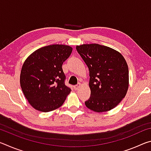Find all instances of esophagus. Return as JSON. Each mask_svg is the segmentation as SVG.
I'll use <instances>...</instances> for the list:
<instances>
[{
  "instance_id": "1",
  "label": "esophagus",
  "mask_w": 151,
  "mask_h": 151,
  "mask_svg": "<svg viewBox=\"0 0 151 151\" xmlns=\"http://www.w3.org/2000/svg\"><path fill=\"white\" fill-rule=\"evenodd\" d=\"M80 86H81V84L78 83V84H77V85H76L74 86V89H75V90H77V89H78L79 87H80Z\"/></svg>"
}]
</instances>
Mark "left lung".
<instances>
[{
  "label": "left lung",
  "instance_id": "8db88e82",
  "mask_svg": "<svg viewBox=\"0 0 151 151\" xmlns=\"http://www.w3.org/2000/svg\"><path fill=\"white\" fill-rule=\"evenodd\" d=\"M76 49L89 70L91 96L86 106L98 112L114 108L129 88V68L123 56L99 44L76 46Z\"/></svg>",
  "mask_w": 151,
  "mask_h": 151
}]
</instances>
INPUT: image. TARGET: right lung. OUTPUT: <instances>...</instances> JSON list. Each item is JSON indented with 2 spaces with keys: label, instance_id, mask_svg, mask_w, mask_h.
I'll return each mask as SVG.
<instances>
[{
  "label": "right lung",
  "instance_id": "right-lung-1",
  "mask_svg": "<svg viewBox=\"0 0 151 151\" xmlns=\"http://www.w3.org/2000/svg\"><path fill=\"white\" fill-rule=\"evenodd\" d=\"M72 47L52 45L32 52L22 65L20 76L22 91L30 105L37 111L49 112L59 108L71 89L65 85L63 62Z\"/></svg>",
  "mask_w": 151,
  "mask_h": 151
}]
</instances>
